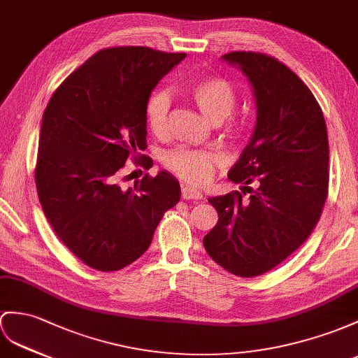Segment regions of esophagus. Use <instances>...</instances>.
Segmentation results:
<instances>
[{"label": "esophagus", "mask_w": 358, "mask_h": 358, "mask_svg": "<svg viewBox=\"0 0 358 358\" xmlns=\"http://www.w3.org/2000/svg\"><path fill=\"white\" fill-rule=\"evenodd\" d=\"M182 199L199 200V199H202V193H200V191H197V189H194V188L185 185V187H182Z\"/></svg>", "instance_id": "esophagus-1"}]
</instances>
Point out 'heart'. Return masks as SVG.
I'll return each mask as SVG.
<instances>
[{
    "label": "heart",
    "instance_id": "obj_1",
    "mask_svg": "<svg viewBox=\"0 0 358 358\" xmlns=\"http://www.w3.org/2000/svg\"><path fill=\"white\" fill-rule=\"evenodd\" d=\"M188 94L202 115L213 124L223 123L237 106V92L222 77L202 78L189 86ZM169 109V94L162 90L153 91L145 103V123L155 135H162L167 130ZM162 161L180 179L202 185L213 178L215 167L223 159L220 153L213 150L174 149L165 153Z\"/></svg>",
    "mask_w": 358,
    "mask_h": 358
}]
</instances>
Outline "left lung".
Returning <instances> with one entry per match:
<instances>
[{
    "instance_id": "left-lung-1",
    "label": "left lung",
    "mask_w": 358,
    "mask_h": 358,
    "mask_svg": "<svg viewBox=\"0 0 358 358\" xmlns=\"http://www.w3.org/2000/svg\"><path fill=\"white\" fill-rule=\"evenodd\" d=\"M222 59L254 88L257 124L228 174L241 193L208 199L219 222L203 246L224 270L252 278L282 263L316 228L328 196V134L315 95L289 66L252 51Z\"/></svg>"
}]
</instances>
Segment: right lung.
Instances as JSON below:
<instances>
[{
  "instance_id": "obj_1",
  "label": "right lung",
  "mask_w": 358,
  "mask_h": 358,
  "mask_svg": "<svg viewBox=\"0 0 358 358\" xmlns=\"http://www.w3.org/2000/svg\"><path fill=\"white\" fill-rule=\"evenodd\" d=\"M185 56L149 47L100 50L65 78L43 112L34 170L43 214L60 241L100 272L141 257L180 199L169 171L144 174L129 188L117 180L130 156L152 167L149 156L136 153L147 147L145 103Z\"/></svg>"
}]
</instances>
